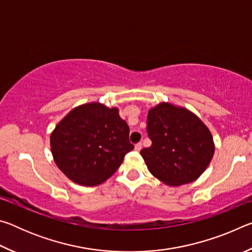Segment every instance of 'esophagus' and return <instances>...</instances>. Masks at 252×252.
I'll return each mask as SVG.
<instances>
[{
	"label": "esophagus",
	"instance_id": "esophagus-1",
	"mask_svg": "<svg viewBox=\"0 0 252 252\" xmlns=\"http://www.w3.org/2000/svg\"><path fill=\"white\" fill-rule=\"evenodd\" d=\"M134 149L136 151H140L142 149V143L141 142H139V143H136L135 144V147H134Z\"/></svg>",
	"mask_w": 252,
	"mask_h": 252
}]
</instances>
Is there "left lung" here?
<instances>
[{"label":"left lung","mask_w":252,"mask_h":252,"mask_svg":"<svg viewBox=\"0 0 252 252\" xmlns=\"http://www.w3.org/2000/svg\"><path fill=\"white\" fill-rule=\"evenodd\" d=\"M147 132L152 144L140 153L152 176L167 186L197 180L215 153L208 126L190 110L169 102L149 110Z\"/></svg>","instance_id":"obj_1"}]
</instances>
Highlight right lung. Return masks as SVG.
<instances>
[{"mask_svg":"<svg viewBox=\"0 0 252 252\" xmlns=\"http://www.w3.org/2000/svg\"><path fill=\"white\" fill-rule=\"evenodd\" d=\"M50 144L58 168L70 180L85 187L108 180L134 148L119 109L100 102L72 109L52 131Z\"/></svg>","mask_w":252,"mask_h":252,"instance_id":"obj_1","label":"right lung"}]
</instances>
